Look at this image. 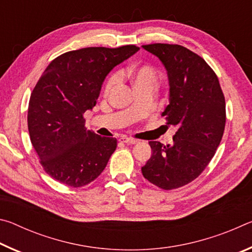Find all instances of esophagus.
I'll return each instance as SVG.
<instances>
[{
  "instance_id": "esophagus-1",
  "label": "esophagus",
  "mask_w": 252,
  "mask_h": 252,
  "mask_svg": "<svg viewBox=\"0 0 252 252\" xmlns=\"http://www.w3.org/2000/svg\"><path fill=\"white\" fill-rule=\"evenodd\" d=\"M120 141L121 142H125V143H130V144H135V143L139 142L138 140L131 139V138H126V136H122V138H120Z\"/></svg>"
}]
</instances>
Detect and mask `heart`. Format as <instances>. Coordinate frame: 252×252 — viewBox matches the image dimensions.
<instances>
[{"instance_id": "obj_1", "label": "heart", "mask_w": 252, "mask_h": 252, "mask_svg": "<svg viewBox=\"0 0 252 252\" xmlns=\"http://www.w3.org/2000/svg\"><path fill=\"white\" fill-rule=\"evenodd\" d=\"M126 74L130 76L132 82H133L138 90L147 87L155 88L158 81H159V74H158L157 70L153 66L147 64L131 67L130 70H127ZM118 81L119 75L117 73L110 75L104 85V92L109 93L112 91L113 88L116 87V84L118 83Z\"/></svg>"}]
</instances>
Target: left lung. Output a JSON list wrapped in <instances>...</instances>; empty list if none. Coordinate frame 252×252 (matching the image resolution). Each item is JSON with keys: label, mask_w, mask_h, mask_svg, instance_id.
Wrapping results in <instances>:
<instances>
[{"label": "left lung", "mask_w": 252, "mask_h": 252, "mask_svg": "<svg viewBox=\"0 0 252 252\" xmlns=\"http://www.w3.org/2000/svg\"><path fill=\"white\" fill-rule=\"evenodd\" d=\"M142 48L167 69L170 97L162 116L177 132L172 146L149 142L152 156L141 171L161 189H177L197 179L215 156L225 126L224 95L215 71L197 53L178 44Z\"/></svg>", "instance_id": "8db88e82"}]
</instances>
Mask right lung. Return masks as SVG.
<instances>
[{
  "label": "right lung",
  "mask_w": 252,
  "mask_h": 252,
  "mask_svg": "<svg viewBox=\"0 0 252 252\" xmlns=\"http://www.w3.org/2000/svg\"><path fill=\"white\" fill-rule=\"evenodd\" d=\"M138 50L123 45L69 51L55 58L37 81L29 102V133L44 171L55 180L80 188L106 167L117 139L88 130L83 114L95 105L109 72Z\"/></svg>",
  "instance_id": "obj_1"
}]
</instances>
